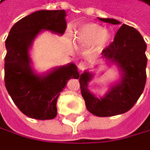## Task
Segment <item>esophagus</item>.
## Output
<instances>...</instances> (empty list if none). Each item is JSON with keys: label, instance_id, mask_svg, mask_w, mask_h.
Returning <instances> with one entry per match:
<instances>
[{"label": "esophagus", "instance_id": "esophagus-1", "mask_svg": "<svg viewBox=\"0 0 150 150\" xmlns=\"http://www.w3.org/2000/svg\"><path fill=\"white\" fill-rule=\"evenodd\" d=\"M86 67H88V65H86V62H80L79 64H78L79 70L84 71V70H86Z\"/></svg>", "mask_w": 150, "mask_h": 150}]
</instances>
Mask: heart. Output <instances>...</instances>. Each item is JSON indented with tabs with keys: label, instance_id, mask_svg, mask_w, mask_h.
<instances>
[{
	"label": "heart",
	"instance_id": "heart-1",
	"mask_svg": "<svg viewBox=\"0 0 150 150\" xmlns=\"http://www.w3.org/2000/svg\"><path fill=\"white\" fill-rule=\"evenodd\" d=\"M74 38L79 45L84 47L91 46L95 43L93 52L100 53L108 45L110 35L102 26L97 24H86L76 30Z\"/></svg>",
	"mask_w": 150,
	"mask_h": 150
}]
</instances>
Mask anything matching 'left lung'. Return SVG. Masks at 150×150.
Instances as JSON below:
<instances>
[{
  "instance_id": "left-lung-1",
  "label": "left lung",
  "mask_w": 150,
  "mask_h": 150,
  "mask_svg": "<svg viewBox=\"0 0 150 150\" xmlns=\"http://www.w3.org/2000/svg\"><path fill=\"white\" fill-rule=\"evenodd\" d=\"M98 19L113 25L120 24L115 19ZM146 44L136 28L124 24L118 29L113 41L102 50V57L120 67L122 72L121 82L98 98L88 89L92 74L86 71L76 78H79L81 93L89 112L100 117L113 116L128 112L136 104L146 85Z\"/></svg>"
}]
</instances>
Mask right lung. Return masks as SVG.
Masks as SVG:
<instances>
[{"mask_svg":"<svg viewBox=\"0 0 150 150\" xmlns=\"http://www.w3.org/2000/svg\"><path fill=\"white\" fill-rule=\"evenodd\" d=\"M64 10H42L19 20L5 40L4 82L9 95L25 115L37 120L53 119L57 100L70 78L79 74L74 64L56 68L45 76H38L30 67L28 50L41 30L64 34L66 29Z\"/></svg>","mask_w":150,"mask_h":150,"instance_id":"right-lung-1","label":"right lung"}]
</instances>
